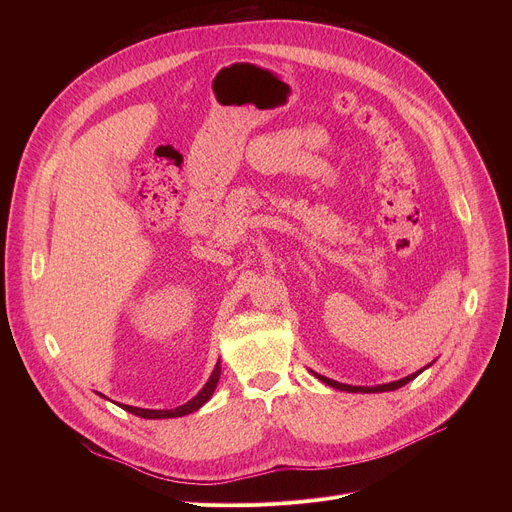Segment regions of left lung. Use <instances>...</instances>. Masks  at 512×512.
Instances as JSON below:
<instances>
[{
  "mask_svg": "<svg viewBox=\"0 0 512 512\" xmlns=\"http://www.w3.org/2000/svg\"><path fill=\"white\" fill-rule=\"evenodd\" d=\"M427 367H429V364H427ZM427 367H423L421 371H425ZM421 371H417V373H413V375H409V377H405V379H401V381H393V383L379 385V387H352V385H344V383L332 381V379H328V377H322V375H318V373H314V375H316L322 383H326V385H330V387H334V389L346 391V393H385V391H395V389H399V387L407 385V383H409V381H413Z\"/></svg>",
  "mask_w": 512,
  "mask_h": 512,
  "instance_id": "obj_1",
  "label": "left lung"
}]
</instances>
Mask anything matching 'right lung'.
Returning a JSON list of instances; mask_svg holds the SVG:
<instances>
[{"label":"right lung","mask_w":512,"mask_h":512,"mask_svg":"<svg viewBox=\"0 0 512 512\" xmlns=\"http://www.w3.org/2000/svg\"><path fill=\"white\" fill-rule=\"evenodd\" d=\"M218 377H221V367H218V362H216V367H214V371H212L208 383L202 387V391H200L194 399H190L188 403H184V405H180V407H176V409H139V407H131V405H121V407H123L125 411H129V413L137 415V417H143V419L182 417V415H186V413H192V411L200 409V407L210 399V395H212L214 389H216Z\"/></svg>","instance_id":"obj_1"}]
</instances>
